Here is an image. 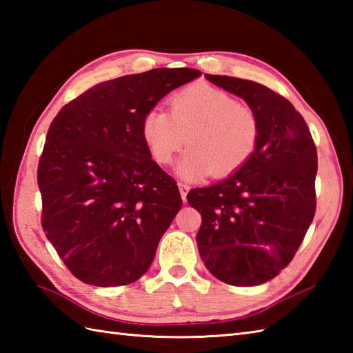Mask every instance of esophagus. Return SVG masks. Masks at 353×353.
Listing matches in <instances>:
<instances>
[{
  "instance_id": "1",
  "label": "esophagus",
  "mask_w": 353,
  "mask_h": 353,
  "mask_svg": "<svg viewBox=\"0 0 353 353\" xmlns=\"http://www.w3.org/2000/svg\"><path fill=\"white\" fill-rule=\"evenodd\" d=\"M177 185H179V191H181V196H182V200H183V201H186V194H188V190H190V186H188V185H186V183H182V182H179Z\"/></svg>"
}]
</instances>
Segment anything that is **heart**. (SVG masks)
I'll use <instances>...</instances> for the list:
<instances>
[{
    "label": "heart",
    "instance_id": "obj_1",
    "mask_svg": "<svg viewBox=\"0 0 353 353\" xmlns=\"http://www.w3.org/2000/svg\"><path fill=\"white\" fill-rule=\"evenodd\" d=\"M152 159L168 165L188 144L179 163L185 179L229 177L250 161L259 144V117L235 97L209 85H191L170 100L167 110H148L141 123Z\"/></svg>",
    "mask_w": 353,
    "mask_h": 353
}]
</instances>
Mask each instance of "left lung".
<instances>
[{"mask_svg": "<svg viewBox=\"0 0 353 353\" xmlns=\"http://www.w3.org/2000/svg\"><path fill=\"white\" fill-rule=\"evenodd\" d=\"M206 79L256 112L259 144L235 174L186 199L201 214L196 239L206 268L229 285L252 287L290 264L311 226L317 148L303 117L281 94L252 80Z\"/></svg>", "mask_w": 353, "mask_h": 353, "instance_id": "left-lung-1", "label": "left lung"}]
</instances>
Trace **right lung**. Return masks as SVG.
Instances as JSON below:
<instances>
[{"mask_svg": "<svg viewBox=\"0 0 353 353\" xmlns=\"http://www.w3.org/2000/svg\"><path fill=\"white\" fill-rule=\"evenodd\" d=\"M199 76L191 68H156L103 81L50 124L37 165L41 223L81 282L127 285L153 262L182 197L150 156L141 123L162 97Z\"/></svg>", "mask_w": 353, "mask_h": 353, "instance_id": "obj_1", "label": "right lung"}]
</instances>
